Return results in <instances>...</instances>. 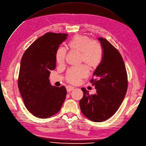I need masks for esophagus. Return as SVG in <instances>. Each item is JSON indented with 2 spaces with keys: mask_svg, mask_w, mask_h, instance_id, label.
Returning <instances> with one entry per match:
<instances>
[{
  "mask_svg": "<svg viewBox=\"0 0 146 146\" xmlns=\"http://www.w3.org/2000/svg\"><path fill=\"white\" fill-rule=\"evenodd\" d=\"M66 89H67V91L68 92H70L74 90V88L72 86H67Z\"/></svg>",
  "mask_w": 146,
  "mask_h": 146,
  "instance_id": "esophagus-1",
  "label": "esophagus"
}]
</instances>
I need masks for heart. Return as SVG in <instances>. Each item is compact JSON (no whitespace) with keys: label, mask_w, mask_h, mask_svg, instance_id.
<instances>
[{"label":"heart","mask_w":146,"mask_h":146,"mask_svg":"<svg viewBox=\"0 0 146 146\" xmlns=\"http://www.w3.org/2000/svg\"><path fill=\"white\" fill-rule=\"evenodd\" d=\"M68 49L72 52L80 54V62H84L85 66H80L72 68L67 72V80L70 83L78 84L80 80L88 74V68L94 70L98 67L103 60V49L100 43L93 41L90 37L86 35L74 36L67 44ZM66 52L64 48H60L55 53V61L59 66L64 64ZM88 68H87V67Z\"/></svg>","instance_id":"obj_1"}]
</instances>
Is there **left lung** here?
Listing matches in <instances>:
<instances>
[{
  "mask_svg": "<svg viewBox=\"0 0 146 146\" xmlns=\"http://www.w3.org/2000/svg\"><path fill=\"white\" fill-rule=\"evenodd\" d=\"M103 49L100 65L90 82L97 90L90 95L84 88L80 100L82 113L92 121L103 122L111 117L119 108L128 88V76L124 61L116 48L106 39L99 37Z\"/></svg>",
  "mask_w": 146,
  "mask_h": 146,
  "instance_id": "8db88e82",
  "label": "left lung"
}]
</instances>
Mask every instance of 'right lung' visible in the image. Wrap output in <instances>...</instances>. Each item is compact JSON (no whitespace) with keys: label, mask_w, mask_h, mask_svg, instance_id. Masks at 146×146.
Listing matches in <instances>:
<instances>
[{"label":"right lung","mask_w":146,"mask_h":146,"mask_svg":"<svg viewBox=\"0 0 146 146\" xmlns=\"http://www.w3.org/2000/svg\"><path fill=\"white\" fill-rule=\"evenodd\" d=\"M68 35L47 33L26 49L21 61L18 86L25 106L35 116L45 119L57 113L66 88L52 86L49 77L56 67L55 53Z\"/></svg>","instance_id":"1"}]
</instances>
